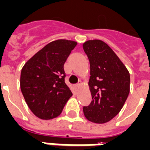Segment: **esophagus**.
Segmentation results:
<instances>
[{"instance_id": "1", "label": "esophagus", "mask_w": 150, "mask_h": 150, "mask_svg": "<svg viewBox=\"0 0 150 150\" xmlns=\"http://www.w3.org/2000/svg\"><path fill=\"white\" fill-rule=\"evenodd\" d=\"M81 84V81H79V82H78V83H77V84H75V87L76 88H78V86H79L80 84Z\"/></svg>"}]
</instances>
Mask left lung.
Wrapping results in <instances>:
<instances>
[{"label": "left lung", "mask_w": 150, "mask_h": 150, "mask_svg": "<svg viewBox=\"0 0 150 150\" xmlns=\"http://www.w3.org/2000/svg\"><path fill=\"white\" fill-rule=\"evenodd\" d=\"M90 63L88 81L92 102L83 107L84 116L95 123H105L117 115L130 92V74L111 47L94 39L83 44Z\"/></svg>", "instance_id": "left-lung-1"}]
</instances>
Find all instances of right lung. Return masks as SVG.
<instances>
[{
  "instance_id": "right-lung-1",
  "label": "right lung",
  "mask_w": 150,
  "mask_h": 150,
  "mask_svg": "<svg viewBox=\"0 0 150 150\" xmlns=\"http://www.w3.org/2000/svg\"><path fill=\"white\" fill-rule=\"evenodd\" d=\"M76 44L66 39L51 42L23 66L20 89L28 108L39 119L58 116L73 96L65 82L63 66Z\"/></svg>"
}]
</instances>
